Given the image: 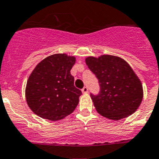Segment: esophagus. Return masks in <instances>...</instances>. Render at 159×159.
<instances>
[{
	"label": "esophagus",
	"mask_w": 159,
	"mask_h": 159,
	"mask_svg": "<svg viewBox=\"0 0 159 159\" xmlns=\"http://www.w3.org/2000/svg\"><path fill=\"white\" fill-rule=\"evenodd\" d=\"M88 91H89V89H88L87 86H85V87H84L83 89H81V92H82V93H88Z\"/></svg>",
	"instance_id": "obj_1"
}]
</instances>
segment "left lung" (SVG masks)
Listing matches in <instances>:
<instances>
[{
	"instance_id": "8db88e82",
	"label": "left lung",
	"mask_w": 159,
	"mask_h": 159,
	"mask_svg": "<svg viewBox=\"0 0 159 159\" xmlns=\"http://www.w3.org/2000/svg\"><path fill=\"white\" fill-rule=\"evenodd\" d=\"M85 63L98 80L100 91L90 96L101 115L118 121L136 111L143 100V85L125 60L102 55L89 57Z\"/></svg>"
}]
</instances>
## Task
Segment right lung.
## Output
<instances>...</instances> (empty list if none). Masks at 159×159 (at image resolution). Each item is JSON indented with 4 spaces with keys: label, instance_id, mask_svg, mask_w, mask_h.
Returning a JSON list of instances; mask_svg holds the SVG:
<instances>
[{
    "label": "right lung",
    "instance_id": "1",
    "mask_svg": "<svg viewBox=\"0 0 159 159\" xmlns=\"http://www.w3.org/2000/svg\"><path fill=\"white\" fill-rule=\"evenodd\" d=\"M75 61L74 57L57 53L41 61L32 72L25 97L37 115L57 121L74 112L82 93L74 86V78L70 74Z\"/></svg>",
    "mask_w": 159,
    "mask_h": 159
}]
</instances>
